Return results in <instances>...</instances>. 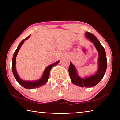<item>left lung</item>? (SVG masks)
<instances>
[{"instance_id": "left-lung-1", "label": "left lung", "mask_w": 120, "mask_h": 120, "mask_svg": "<svg viewBox=\"0 0 120 120\" xmlns=\"http://www.w3.org/2000/svg\"><path fill=\"white\" fill-rule=\"evenodd\" d=\"M86 36L90 40L96 47L98 52V69L97 73L90 77L82 79L77 74V71L75 66L70 62L68 71L71 81L73 84L82 87H92L98 84L104 77L107 68V59L104 48L94 34L86 32Z\"/></svg>"}]
</instances>
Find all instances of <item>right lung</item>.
<instances>
[{
	"mask_svg": "<svg viewBox=\"0 0 120 120\" xmlns=\"http://www.w3.org/2000/svg\"><path fill=\"white\" fill-rule=\"evenodd\" d=\"M30 37V35L28 36V37L26 38L25 39H24L22 41L19 43V44L18 46L17 49L15 51V52H14L13 57V60H12V71H13V73L14 77L16 79V80H17V82L19 83V84L22 85V86L24 88L26 89H33V88H38V87H40L41 86H43L45 84H46V82H48V80L50 76V70L51 69V68L55 65L57 64L59 61H58L55 63H53L52 64L50 65L48 67L46 68V69L44 70L43 76L41 78V79L38 81H35V82H26V81H24L22 80L21 78H19V76H18L17 74V71H16V57L17 56V54L18 52H19V49L21 48L22 44H23L24 41L27 40V38Z\"/></svg>",
	"mask_w": 120,
	"mask_h": 120,
	"instance_id": "obj_1",
	"label": "right lung"
}]
</instances>
